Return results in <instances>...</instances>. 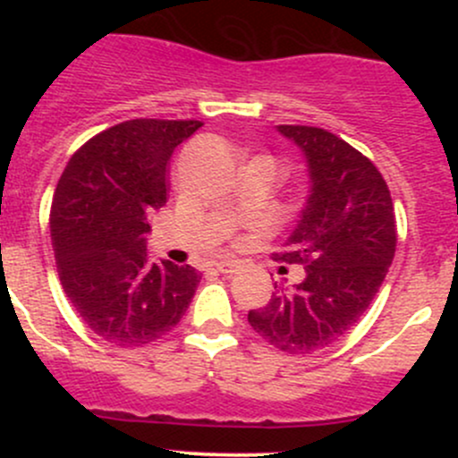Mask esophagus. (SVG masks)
<instances>
[{"mask_svg":"<svg viewBox=\"0 0 458 458\" xmlns=\"http://www.w3.org/2000/svg\"><path fill=\"white\" fill-rule=\"evenodd\" d=\"M215 269L219 273H234L239 269V265H236L234 260H222V262H215Z\"/></svg>","mask_w":458,"mask_h":458,"instance_id":"esophagus-1","label":"esophagus"}]
</instances>
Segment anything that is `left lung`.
I'll use <instances>...</instances> for the list:
<instances>
[{"instance_id":"8db88e82","label":"left lung","mask_w":458,"mask_h":458,"mask_svg":"<svg viewBox=\"0 0 458 458\" xmlns=\"http://www.w3.org/2000/svg\"><path fill=\"white\" fill-rule=\"evenodd\" d=\"M277 131L306 155L312 191L276 260L301 265L306 277L247 320L276 349L308 355L343 338L379 293L396 251V215L381 172L353 146L318 127Z\"/></svg>"}]
</instances>
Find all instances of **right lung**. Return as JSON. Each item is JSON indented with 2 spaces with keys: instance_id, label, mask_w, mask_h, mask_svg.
Returning <instances> with one entry per match:
<instances>
[{
  "instance_id": "add662e5",
  "label": "right lung",
  "mask_w": 458,
  "mask_h": 458,
  "mask_svg": "<svg viewBox=\"0 0 458 458\" xmlns=\"http://www.w3.org/2000/svg\"><path fill=\"white\" fill-rule=\"evenodd\" d=\"M199 120L138 118L71 157L51 204V243L66 297L107 343H155L181 323L199 284L193 267L155 262L148 215L167 199V161Z\"/></svg>"
}]
</instances>
